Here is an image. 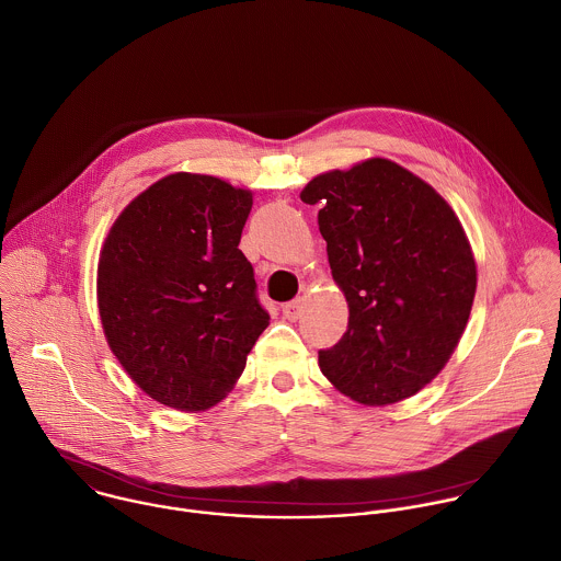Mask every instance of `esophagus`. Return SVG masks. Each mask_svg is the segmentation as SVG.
<instances>
[{
    "label": "esophagus",
    "mask_w": 561,
    "mask_h": 561,
    "mask_svg": "<svg viewBox=\"0 0 561 561\" xmlns=\"http://www.w3.org/2000/svg\"><path fill=\"white\" fill-rule=\"evenodd\" d=\"M280 309H283V316H285L287 320H298L300 313H302V298L289 300V302H285Z\"/></svg>",
    "instance_id": "1"
}]
</instances>
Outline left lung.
Segmentation results:
<instances>
[{
	"label": "left lung",
	"instance_id": "obj_1",
	"mask_svg": "<svg viewBox=\"0 0 561 561\" xmlns=\"http://www.w3.org/2000/svg\"><path fill=\"white\" fill-rule=\"evenodd\" d=\"M333 280L348 302L340 342L318 353L346 397L388 405L416 394L454 353L476 294V261L449 204L403 167L370 158L313 178Z\"/></svg>",
	"mask_w": 561,
	"mask_h": 561
}]
</instances>
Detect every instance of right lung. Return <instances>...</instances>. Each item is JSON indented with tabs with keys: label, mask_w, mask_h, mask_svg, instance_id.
<instances>
[{
	"label": "right lung",
	"mask_w": 561,
	"mask_h": 561,
	"mask_svg": "<svg viewBox=\"0 0 561 561\" xmlns=\"http://www.w3.org/2000/svg\"><path fill=\"white\" fill-rule=\"evenodd\" d=\"M252 193L173 173L112 226L99 261V311L127 375L175 410H206L241 377L270 324L239 250Z\"/></svg>",
	"instance_id": "obj_1"
}]
</instances>
